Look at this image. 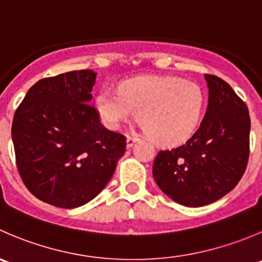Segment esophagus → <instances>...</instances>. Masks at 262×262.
<instances>
[{
    "instance_id": "obj_1",
    "label": "esophagus",
    "mask_w": 262,
    "mask_h": 262,
    "mask_svg": "<svg viewBox=\"0 0 262 262\" xmlns=\"http://www.w3.org/2000/svg\"><path fill=\"white\" fill-rule=\"evenodd\" d=\"M137 141H139V137L138 136H128L126 137V146L132 147Z\"/></svg>"
}]
</instances>
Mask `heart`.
Listing matches in <instances>:
<instances>
[{
    "mask_svg": "<svg viewBox=\"0 0 262 262\" xmlns=\"http://www.w3.org/2000/svg\"><path fill=\"white\" fill-rule=\"evenodd\" d=\"M206 105L204 88L179 77H138L125 80L119 92L102 90L96 108L107 128L119 129L136 115L149 136L162 146L187 141L199 126Z\"/></svg>",
    "mask_w": 262,
    "mask_h": 262,
    "instance_id": "heart-1",
    "label": "heart"
}]
</instances>
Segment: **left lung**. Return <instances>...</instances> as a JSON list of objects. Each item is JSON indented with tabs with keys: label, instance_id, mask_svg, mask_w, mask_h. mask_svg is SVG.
<instances>
[{
	"label": "left lung",
	"instance_id": "1",
	"mask_svg": "<svg viewBox=\"0 0 262 262\" xmlns=\"http://www.w3.org/2000/svg\"><path fill=\"white\" fill-rule=\"evenodd\" d=\"M205 78L209 105L201 125L184 144L160 151L152 167L160 189L189 207L205 206L230 192L250 156L247 105L222 78Z\"/></svg>",
	"mask_w": 262,
	"mask_h": 262
}]
</instances>
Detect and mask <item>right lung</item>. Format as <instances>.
Segmentation results:
<instances>
[{
	"mask_svg": "<svg viewBox=\"0 0 262 262\" xmlns=\"http://www.w3.org/2000/svg\"><path fill=\"white\" fill-rule=\"evenodd\" d=\"M95 82L92 70L43 78L15 111L20 178L33 195L56 207L74 209L95 199L125 152V136L106 129L90 103Z\"/></svg>",
	"mask_w": 262,
	"mask_h": 262,
	"instance_id": "right-lung-1",
	"label": "right lung"
}]
</instances>
